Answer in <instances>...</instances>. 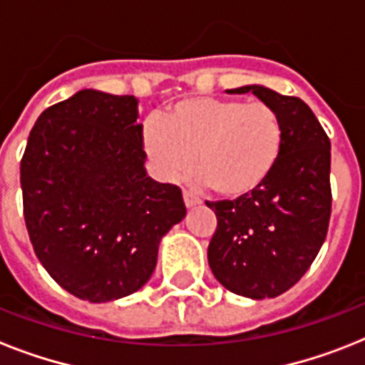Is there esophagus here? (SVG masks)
Masks as SVG:
<instances>
[{"instance_id":"esophagus-1","label":"esophagus","mask_w":365,"mask_h":365,"mask_svg":"<svg viewBox=\"0 0 365 365\" xmlns=\"http://www.w3.org/2000/svg\"><path fill=\"white\" fill-rule=\"evenodd\" d=\"M183 202H185V206H187V208H191V206L200 205V199L199 197H195L191 191H183Z\"/></svg>"}]
</instances>
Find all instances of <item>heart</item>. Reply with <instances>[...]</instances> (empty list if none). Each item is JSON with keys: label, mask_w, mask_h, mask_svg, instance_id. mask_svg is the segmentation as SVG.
Here are the masks:
<instances>
[{"label": "heart", "mask_w": 365, "mask_h": 365, "mask_svg": "<svg viewBox=\"0 0 365 365\" xmlns=\"http://www.w3.org/2000/svg\"><path fill=\"white\" fill-rule=\"evenodd\" d=\"M143 149L163 180L195 170L225 199L254 193L274 170L282 151V123L263 102L235 98L180 100L149 119Z\"/></svg>", "instance_id": "1"}]
</instances>
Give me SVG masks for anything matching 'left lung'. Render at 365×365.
Instances as JSON below:
<instances>
[{"mask_svg":"<svg viewBox=\"0 0 365 365\" xmlns=\"http://www.w3.org/2000/svg\"><path fill=\"white\" fill-rule=\"evenodd\" d=\"M227 93H252L277 111L282 151L269 180L254 193L206 202L217 217L208 265L217 282L233 294L250 299L277 297L299 282L328 235L331 145L301 98L261 85Z\"/></svg>","mask_w":365,"mask_h":365,"instance_id":"1","label":"left lung"}]
</instances>
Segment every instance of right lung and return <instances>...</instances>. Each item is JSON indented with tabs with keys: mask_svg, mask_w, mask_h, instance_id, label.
<instances>
[{
	"mask_svg": "<svg viewBox=\"0 0 365 365\" xmlns=\"http://www.w3.org/2000/svg\"><path fill=\"white\" fill-rule=\"evenodd\" d=\"M138 100L83 88L43 111L20 160L26 229L56 282L91 303L148 282L185 217L182 189L145 172Z\"/></svg>",
	"mask_w": 365,
	"mask_h": 365,
	"instance_id": "right-lung-1",
	"label": "right lung"
}]
</instances>
